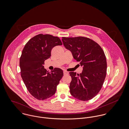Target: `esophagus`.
I'll list each match as a JSON object with an SVG mask.
<instances>
[{"label":"esophagus","instance_id":"34e87169","mask_svg":"<svg viewBox=\"0 0 129 129\" xmlns=\"http://www.w3.org/2000/svg\"><path fill=\"white\" fill-rule=\"evenodd\" d=\"M63 74H64V75H68V74H69V72H67V71H64V72H63Z\"/></svg>","mask_w":129,"mask_h":129}]
</instances>
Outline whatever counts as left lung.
<instances>
[{"label": "left lung", "instance_id": "8db88e82", "mask_svg": "<svg viewBox=\"0 0 129 129\" xmlns=\"http://www.w3.org/2000/svg\"><path fill=\"white\" fill-rule=\"evenodd\" d=\"M65 48L70 50L83 70L81 74L70 72V93L81 101L94 97L101 90L107 71V62L101 47L91 39L84 37H62Z\"/></svg>", "mask_w": 129, "mask_h": 129}]
</instances>
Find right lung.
Returning <instances> with one entry per match:
<instances>
[{
	"label": "right lung",
	"mask_w": 129,
	"mask_h": 129,
	"mask_svg": "<svg viewBox=\"0 0 129 129\" xmlns=\"http://www.w3.org/2000/svg\"><path fill=\"white\" fill-rule=\"evenodd\" d=\"M59 45L62 43L58 37L40 34L31 38L22 51L19 62L21 75L28 91L38 100L54 95L63 75L60 69L50 72L43 66L45 60L50 57L52 49Z\"/></svg>",
	"instance_id": "obj_1"
}]
</instances>
